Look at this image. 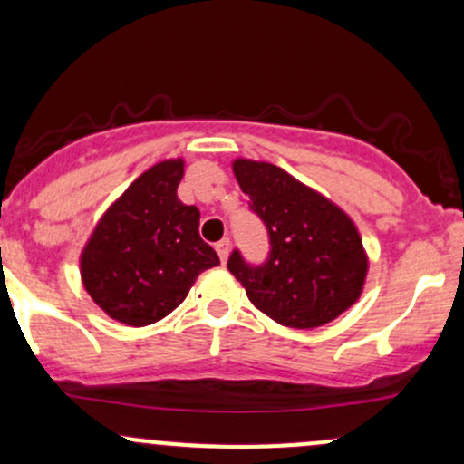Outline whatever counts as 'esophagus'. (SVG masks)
I'll return each mask as SVG.
<instances>
[{
    "instance_id": "esophagus-1",
    "label": "esophagus",
    "mask_w": 464,
    "mask_h": 464,
    "mask_svg": "<svg viewBox=\"0 0 464 464\" xmlns=\"http://www.w3.org/2000/svg\"><path fill=\"white\" fill-rule=\"evenodd\" d=\"M216 251H218V256H220V262L222 264L227 262L228 253H231V240H228V237H224V240H220V242L216 244Z\"/></svg>"
}]
</instances>
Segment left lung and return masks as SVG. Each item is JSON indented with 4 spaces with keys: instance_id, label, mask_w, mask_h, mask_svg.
<instances>
[{
    "instance_id": "1",
    "label": "left lung",
    "mask_w": 464,
    "mask_h": 464,
    "mask_svg": "<svg viewBox=\"0 0 464 464\" xmlns=\"http://www.w3.org/2000/svg\"><path fill=\"white\" fill-rule=\"evenodd\" d=\"M233 174L271 240L262 266L237 251L227 264L253 306L297 330L319 328L354 306L370 262L353 218L271 162L236 158Z\"/></svg>"
}]
</instances>
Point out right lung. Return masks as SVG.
Masks as SVG:
<instances>
[{"mask_svg": "<svg viewBox=\"0 0 464 464\" xmlns=\"http://www.w3.org/2000/svg\"><path fill=\"white\" fill-rule=\"evenodd\" d=\"M182 176V158L150 167L111 202L81 251L83 286L116 322H160L185 302L198 275L220 264L198 233V207L178 200Z\"/></svg>", "mask_w": 464, "mask_h": 464, "instance_id": "add662e5", "label": "right lung"}]
</instances>
